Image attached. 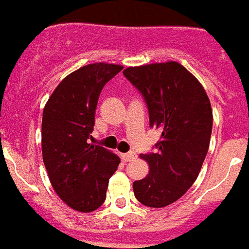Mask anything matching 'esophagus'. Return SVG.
I'll return each mask as SVG.
<instances>
[{"label":"esophagus","mask_w":249,"mask_h":249,"mask_svg":"<svg viewBox=\"0 0 249 249\" xmlns=\"http://www.w3.org/2000/svg\"><path fill=\"white\" fill-rule=\"evenodd\" d=\"M121 159L124 162H129L131 160L135 159V153L134 152H129V153H121Z\"/></svg>","instance_id":"esophagus-1"}]
</instances>
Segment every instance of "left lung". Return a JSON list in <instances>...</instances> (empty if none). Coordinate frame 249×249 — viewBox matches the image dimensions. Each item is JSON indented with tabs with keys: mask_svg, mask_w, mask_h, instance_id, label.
Listing matches in <instances>:
<instances>
[{
	"mask_svg": "<svg viewBox=\"0 0 249 249\" xmlns=\"http://www.w3.org/2000/svg\"><path fill=\"white\" fill-rule=\"evenodd\" d=\"M123 74L144 97L151 126L161 131L156 152L141 155L149 171L133 183V191L142 205L166 207L187 193L207 155L212 131L209 96L177 61L130 66Z\"/></svg>",
	"mask_w": 249,
	"mask_h": 249,
	"instance_id": "1",
	"label": "left lung"
}]
</instances>
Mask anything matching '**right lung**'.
Returning <instances> with one entry per match:
<instances>
[{
    "label": "right lung",
    "mask_w": 249,
    "mask_h": 249,
    "mask_svg": "<svg viewBox=\"0 0 249 249\" xmlns=\"http://www.w3.org/2000/svg\"><path fill=\"white\" fill-rule=\"evenodd\" d=\"M124 66L96 62L69 74L48 98L42 118V155L56 195L70 209L92 212L106 199L120 159L88 143L98 97Z\"/></svg>",
    "instance_id": "add662e5"
}]
</instances>
